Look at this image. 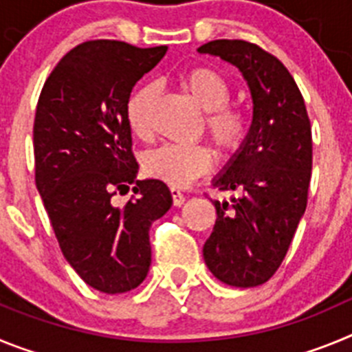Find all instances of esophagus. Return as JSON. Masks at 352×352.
Segmentation results:
<instances>
[{"instance_id": "obj_1", "label": "esophagus", "mask_w": 352, "mask_h": 352, "mask_svg": "<svg viewBox=\"0 0 352 352\" xmlns=\"http://www.w3.org/2000/svg\"><path fill=\"white\" fill-rule=\"evenodd\" d=\"M170 195H173V204L174 206H182L183 203H185V195H183V192H179L178 188H170Z\"/></svg>"}]
</instances>
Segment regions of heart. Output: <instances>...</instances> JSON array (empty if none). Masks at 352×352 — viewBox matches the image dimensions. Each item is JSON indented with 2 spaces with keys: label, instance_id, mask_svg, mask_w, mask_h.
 I'll return each instance as SVG.
<instances>
[{
  "label": "heart",
  "instance_id": "heart-1",
  "mask_svg": "<svg viewBox=\"0 0 352 352\" xmlns=\"http://www.w3.org/2000/svg\"><path fill=\"white\" fill-rule=\"evenodd\" d=\"M182 84L199 107L206 111L204 129L222 158H232L247 144L250 118L247 111L231 104L232 86L222 72L208 65L186 68ZM155 84L144 82L133 89L125 107L126 125L138 138L149 135V104ZM213 166V151L208 144H164L144 157V170L169 186H186Z\"/></svg>",
  "mask_w": 352,
  "mask_h": 352
}]
</instances>
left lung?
<instances>
[{
    "label": "left lung",
    "instance_id": "obj_1",
    "mask_svg": "<svg viewBox=\"0 0 352 352\" xmlns=\"http://www.w3.org/2000/svg\"><path fill=\"white\" fill-rule=\"evenodd\" d=\"M199 52L236 65L250 86L254 121L247 144L213 186L236 190L213 201V232L204 243L208 268L234 287H256L280 268L309 201L312 129L298 84L276 56L245 40H213Z\"/></svg>",
    "mask_w": 352,
    "mask_h": 352
}]
</instances>
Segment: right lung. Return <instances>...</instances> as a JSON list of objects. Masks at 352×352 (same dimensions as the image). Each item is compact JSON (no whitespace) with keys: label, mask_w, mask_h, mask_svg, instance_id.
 Masks as SVG:
<instances>
[{"label":"right lung","mask_w":352,"mask_h":352,"mask_svg":"<svg viewBox=\"0 0 352 352\" xmlns=\"http://www.w3.org/2000/svg\"><path fill=\"white\" fill-rule=\"evenodd\" d=\"M167 47L88 40L43 84L33 125L35 183L65 259L105 294L138 287L151 264L149 227L173 204L160 179H135L125 107ZM134 195L116 205V191Z\"/></svg>","instance_id":"right-lung-1"}]
</instances>
